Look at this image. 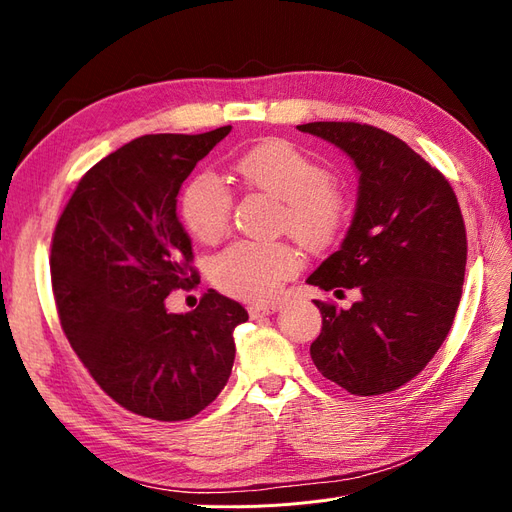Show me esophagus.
<instances>
[{"mask_svg":"<svg viewBox=\"0 0 512 512\" xmlns=\"http://www.w3.org/2000/svg\"><path fill=\"white\" fill-rule=\"evenodd\" d=\"M277 309H280V305H275V303H271V305H250V307H247V312H250L252 318H262V316L275 314Z\"/></svg>","mask_w":512,"mask_h":512,"instance_id":"esophagus-1","label":"esophagus"}]
</instances>
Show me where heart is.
Listing matches in <instances>:
<instances>
[{"label": "heart", "mask_w": 512, "mask_h": 512, "mask_svg": "<svg viewBox=\"0 0 512 512\" xmlns=\"http://www.w3.org/2000/svg\"><path fill=\"white\" fill-rule=\"evenodd\" d=\"M235 173L254 190L284 200L282 226L307 250L335 241L346 220V200L331 183L329 170L297 145L267 141L247 149ZM183 220L200 241L220 239L230 222L232 194L213 173L196 175L181 200ZM299 269V258L286 243L237 241L211 260L215 286L245 301L273 299L282 282Z\"/></svg>", "instance_id": "b5f03b06"}]
</instances>
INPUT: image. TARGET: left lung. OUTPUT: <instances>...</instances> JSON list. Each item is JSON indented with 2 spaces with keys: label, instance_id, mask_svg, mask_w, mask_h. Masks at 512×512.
I'll return each instance as SVG.
<instances>
[{
  "label": "left lung",
  "instance_id": "8db88e82",
  "mask_svg": "<svg viewBox=\"0 0 512 512\" xmlns=\"http://www.w3.org/2000/svg\"><path fill=\"white\" fill-rule=\"evenodd\" d=\"M342 149L359 170L346 239L307 277L342 292L350 309L316 301L322 331L309 348L320 374L352 395H382L410 382L453 327L466 275V224L451 183L401 138L367 123L297 126Z\"/></svg>",
  "mask_w": 512,
  "mask_h": 512
}]
</instances>
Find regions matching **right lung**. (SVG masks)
<instances>
[{
	"label": "right lung",
	"instance_id": "right-lung-1",
	"mask_svg": "<svg viewBox=\"0 0 512 512\" xmlns=\"http://www.w3.org/2000/svg\"><path fill=\"white\" fill-rule=\"evenodd\" d=\"M230 130L134 138L87 170L55 226L61 329L108 397L156 421H185L220 395L235 363L232 333L247 320L215 290L188 314L164 303L198 282L177 194Z\"/></svg>",
	"mask_w": 512,
	"mask_h": 512
}]
</instances>
